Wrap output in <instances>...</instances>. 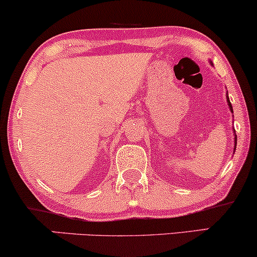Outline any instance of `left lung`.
Segmentation results:
<instances>
[{
  "label": "left lung",
  "instance_id": "1",
  "mask_svg": "<svg viewBox=\"0 0 257 257\" xmlns=\"http://www.w3.org/2000/svg\"><path fill=\"white\" fill-rule=\"evenodd\" d=\"M210 64H211V65H213V63H212V62L210 61ZM226 101H227V104H229V108H230V110H231V113H233L232 106H231V102H230V100H229V96H227V93H226ZM233 135H235V138H233V141H235V149H233V154H235L236 145H237V136H236V131H235V128H233Z\"/></svg>",
  "mask_w": 257,
  "mask_h": 257
}]
</instances>
